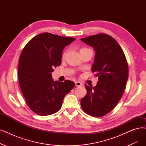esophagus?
<instances>
[{
	"label": "esophagus",
	"mask_w": 146,
	"mask_h": 146,
	"mask_svg": "<svg viewBox=\"0 0 146 146\" xmlns=\"http://www.w3.org/2000/svg\"><path fill=\"white\" fill-rule=\"evenodd\" d=\"M75 85L76 86H82V84L80 82H79V81H77L75 82Z\"/></svg>",
	"instance_id": "34e87169"
}]
</instances>
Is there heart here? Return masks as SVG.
<instances>
[{
    "mask_svg": "<svg viewBox=\"0 0 146 146\" xmlns=\"http://www.w3.org/2000/svg\"><path fill=\"white\" fill-rule=\"evenodd\" d=\"M87 49V48H81L80 49V51H82V50H84V49ZM64 55H65V53L63 54V57H64Z\"/></svg>",
    "mask_w": 146,
    "mask_h": 146,
    "instance_id": "1",
    "label": "heart"
}]
</instances>
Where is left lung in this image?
<instances>
[{
  "label": "left lung",
  "instance_id": "left-lung-1",
  "mask_svg": "<svg viewBox=\"0 0 146 146\" xmlns=\"http://www.w3.org/2000/svg\"><path fill=\"white\" fill-rule=\"evenodd\" d=\"M80 40L96 51L91 70L98 77L96 86L85 85L87 94L81 100V107L89 115L102 117L122 97L128 78V62L122 48L110 35L100 33Z\"/></svg>",
  "mask_w": 146,
  "mask_h": 146
}]
</instances>
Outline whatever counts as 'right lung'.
<instances>
[{
  "label": "right lung",
  "instance_id": "add662e5",
  "mask_svg": "<svg viewBox=\"0 0 146 146\" xmlns=\"http://www.w3.org/2000/svg\"><path fill=\"white\" fill-rule=\"evenodd\" d=\"M76 39L49 33L32 38L23 48L18 62V80L26 103L40 116L61 109L66 95L74 87L73 82L54 81L51 72L61 65L62 50Z\"/></svg>",
  "mask_w": 146,
  "mask_h": 146
}]
</instances>
